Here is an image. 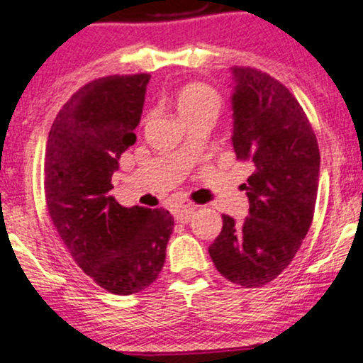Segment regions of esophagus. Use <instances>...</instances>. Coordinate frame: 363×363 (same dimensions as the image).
Returning <instances> with one entry per match:
<instances>
[{
  "mask_svg": "<svg viewBox=\"0 0 363 363\" xmlns=\"http://www.w3.org/2000/svg\"><path fill=\"white\" fill-rule=\"evenodd\" d=\"M194 210H196L194 203L184 199V201L177 203V205L172 208V213H174V216H176V220H179V222L186 223L187 220L191 218V215L194 213Z\"/></svg>",
  "mask_w": 363,
  "mask_h": 363,
  "instance_id": "1",
  "label": "esophagus"
}]
</instances>
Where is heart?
Here are the masks:
<instances>
[{
	"mask_svg": "<svg viewBox=\"0 0 363 363\" xmlns=\"http://www.w3.org/2000/svg\"><path fill=\"white\" fill-rule=\"evenodd\" d=\"M179 118L184 121V124L198 118H216L222 109V99L218 91L211 89L205 83H189L182 86L174 99Z\"/></svg>",
	"mask_w": 363,
	"mask_h": 363,
	"instance_id": "obj_1",
	"label": "heart"
}]
</instances>
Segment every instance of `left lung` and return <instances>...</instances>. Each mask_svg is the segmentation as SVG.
Here are the masks:
<instances>
[{
    "instance_id": "1",
    "label": "left lung",
    "mask_w": 363,
    "mask_h": 363,
    "mask_svg": "<svg viewBox=\"0 0 363 363\" xmlns=\"http://www.w3.org/2000/svg\"><path fill=\"white\" fill-rule=\"evenodd\" d=\"M234 145L251 160L249 216L223 228L210 245L211 261L228 281L256 289L290 264L314 218L319 184V147L306 112L294 94L268 73L234 66Z\"/></svg>"
}]
</instances>
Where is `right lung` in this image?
<instances>
[{
  "mask_svg": "<svg viewBox=\"0 0 363 363\" xmlns=\"http://www.w3.org/2000/svg\"><path fill=\"white\" fill-rule=\"evenodd\" d=\"M148 73L111 74L78 89L49 131L44 194L78 266L104 290L131 295L157 280L174 218L162 208H124L111 194L123 152L135 145Z\"/></svg>",
  "mask_w": 363,
  "mask_h": 363,
  "instance_id": "1",
  "label": "right lung"
}]
</instances>
